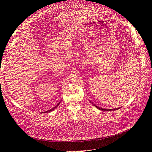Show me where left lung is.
I'll return each mask as SVG.
<instances>
[{
	"instance_id": "left-lung-1",
	"label": "left lung",
	"mask_w": 152,
	"mask_h": 152,
	"mask_svg": "<svg viewBox=\"0 0 152 152\" xmlns=\"http://www.w3.org/2000/svg\"><path fill=\"white\" fill-rule=\"evenodd\" d=\"M92 104H93V105H94L95 107H96V108H97L99 109L100 110H102V111H112V110H118V108H114V109H104V108L99 107H98V106H96V105L94 104L93 103H92Z\"/></svg>"
}]
</instances>
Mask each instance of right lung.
<instances>
[{
	"label": "right lung",
	"mask_w": 152,
	"mask_h": 152,
	"mask_svg": "<svg viewBox=\"0 0 152 152\" xmlns=\"http://www.w3.org/2000/svg\"><path fill=\"white\" fill-rule=\"evenodd\" d=\"M59 103H60V102H59L57 105H56V106H55V107H54V108H53L52 109H50V110H48V111H46V112H42V113H49V112H51V111H53V110H54L55 108H56L57 107H58V106L59 105Z\"/></svg>",
	"instance_id": "right-lung-1"
}]
</instances>
